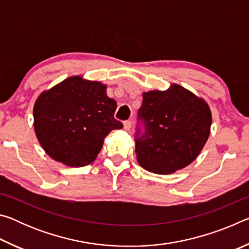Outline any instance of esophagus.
<instances>
[{
  "instance_id": "1",
  "label": "esophagus",
  "mask_w": 249,
  "mask_h": 249,
  "mask_svg": "<svg viewBox=\"0 0 249 249\" xmlns=\"http://www.w3.org/2000/svg\"><path fill=\"white\" fill-rule=\"evenodd\" d=\"M132 128V122L130 121H125L124 122V129L125 130H129Z\"/></svg>"
}]
</instances>
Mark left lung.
<instances>
[{
  "label": "left lung",
  "instance_id": "1",
  "mask_svg": "<svg viewBox=\"0 0 249 249\" xmlns=\"http://www.w3.org/2000/svg\"><path fill=\"white\" fill-rule=\"evenodd\" d=\"M212 115L205 101L178 84L142 94L135 153L140 165L168 175L187 167L208 141Z\"/></svg>",
  "mask_w": 249,
  "mask_h": 249
}]
</instances>
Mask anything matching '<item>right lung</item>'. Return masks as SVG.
I'll use <instances>...</instances> for the list:
<instances>
[{
	"label": "right lung",
	"mask_w": 249,
	"mask_h": 249,
	"mask_svg": "<svg viewBox=\"0 0 249 249\" xmlns=\"http://www.w3.org/2000/svg\"><path fill=\"white\" fill-rule=\"evenodd\" d=\"M117 104L100 82L71 77L43 92L34 105V127L46 153L71 167L96 158L107 135L123 127Z\"/></svg>",
	"instance_id": "right-lung-1"
}]
</instances>
